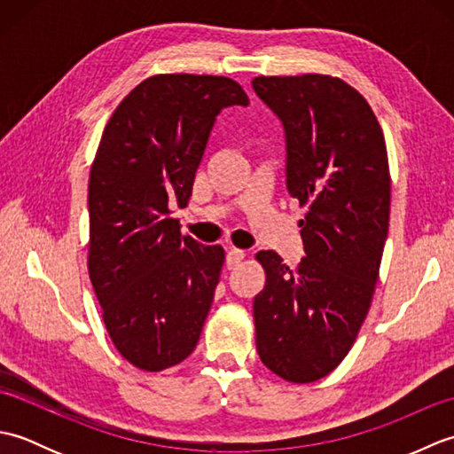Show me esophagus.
Wrapping results in <instances>:
<instances>
[{"label": "esophagus", "instance_id": "34e87169", "mask_svg": "<svg viewBox=\"0 0 454 454\" xmlns=\"http://www.w3.org/2000/svg\"><path fill=\"white\" fill-rule=\"evenodd\" d=\"M244 257H246L244 249L230 247V249H228V254H226V265H228V269H234V267H238L239 263L244 262Z\"/></svg>", "mask_w": 454, "mask_h": 454}]
</instances>
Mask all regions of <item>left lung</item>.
Instances as JSON below:
<instances>
[{
	"label": "left lung",
	"mask_w": 454,
	"mask_h": 454,
	"mask_svg": "<svg viewBox=\"0 0 454 454\" xmlns=\"http://www.w3.org/2000/svg\"><path fill=\"white\" fill-rule=\"evenodd\" d=\"M252 85L283 124L288 195L308 207L301 263L255 255L267 273L255 345L277 376L314 382L345 359L371 308L390 218L387 144L371 105L341 80L259 75Z\"/></svg>",
	"instance_id": "obj_1"
}]
</instances>
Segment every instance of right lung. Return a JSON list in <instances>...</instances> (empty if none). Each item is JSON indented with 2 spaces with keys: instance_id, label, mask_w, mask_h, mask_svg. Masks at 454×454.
Returning <instances> with one entry per match:
<instances>
[{
  "instance_id": "right-lung-1",
  "label": "right lung",
  "mask_w": 454,
  "mask_h": 454,
  "mask_svg": "<svg viewBox=\"0 0 454 454\" xmlns=\"http://www.w3.org/2000/svg\"><path fill=\"white\" fill-rule=\"evenodd\" d=\"M247 107L222 75L160 74L138 83L103 130L90 176V278L119 353L158 372L195 351L224 249L181 236L218 113Z\"/></svg>"
}]
</instances>
